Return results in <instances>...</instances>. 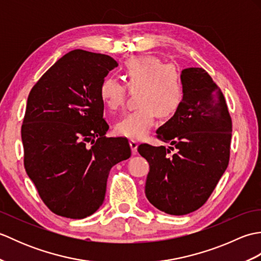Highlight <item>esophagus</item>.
I'll return each mask as SVG.
<instances>
[{
    "mask_svg": "<svg viewBox=\"0 0 261 261\" xmlns=\"http://www.w3.org/2000/svg\"><path fill=\"white\" fill-rule=\"evenodd\" d=\"M130 147H131V150H132V153L136 154L137 153V149H138V142L136 140H130Z\"/></svg>",
    "mask_w": 261,
    "mask_h": 261,
    "instance_id": "obj_1",
    "label": "esophagus"
}]
</instances>
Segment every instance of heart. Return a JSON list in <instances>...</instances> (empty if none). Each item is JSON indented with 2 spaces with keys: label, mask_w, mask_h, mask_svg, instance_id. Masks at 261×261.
I'll use <instances>...</instances> for the list:
<instances>
[{
  "label": "heart",
  "mask_w": 261,
  "mask_h": 261,
  "mask_svg": "<svg viewBox=\"0 0 261 261\" xmlns=\"http://www.w3.org/2000/svg\"><path fill=\"white\" fill-rule=\"evenodd\" d=\"M124 84L105 77L99 84V97L109 111L123 107L127 91L136 93L138 109L116 122L115 134L130 139L145 138L157 115L169 119L178 112L185 99V82L173 64H164L152 56L127 59L121 68Z\"/></svg>",
  "instance_id": "heart-1"
}]
</instances>
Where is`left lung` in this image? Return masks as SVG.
I'll return each mask as SVG.
<instances>
[{"label":"left lung","mask_w":261,"mask_h":261,"mask_svg":"<svg viewBox=\"0 0 261 261\" xmlns=\"http://www.w3.org/2000/svg\"><path fill=\"white\" fill-rule=\"evenodd\" d=\"M181 75L184 103L157 130L158 139L170 147H138L149 163L148 201L171 215L194 212L207 201L229 165L232 137L228 105L212 77L198 67L184 69Z\"/></svg>","instance_id":"obj_1"}]
</instances>
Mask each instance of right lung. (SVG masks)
I'll return each instance as SVG.
<instances>
[{"label": "right lung", "mask_w": 261, "mask_h": 261, "mask_svg": "<svg viewBox=\"0 0 261 261\" xmlns=\"http://www.w3.org/2000/svg\"><path fill=\"white\" fill-rule=\"evenodd\" d=\"M118 66L108 55L69 51L36 83L21 126L23 164L55 214L84 219L101 206L110 169L131 156L126 138H108L99 84Z\"/></svg>", "instance_id": "add662e5"}]
</instances>
